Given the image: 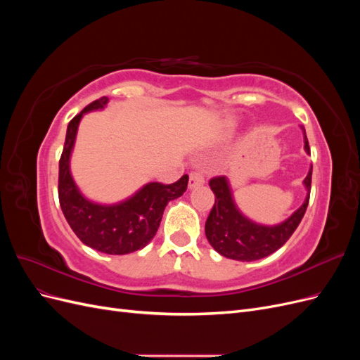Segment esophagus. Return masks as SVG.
<instances>
[{"instance_id":"esophagus-1","label":"esophagus","mask_w":360,"mask_h":360,"mask_svg":"<svg viewBox=\"0 0 360 360\" xmlns=\"http://www.w3.org/2000/svg\"><path fill=\"white\" fill-rule=\"evenodd\" d=\"M204 184V176L200 171H192L191 176H189V188L195 189Z\"/></svg>"}]
</instances>
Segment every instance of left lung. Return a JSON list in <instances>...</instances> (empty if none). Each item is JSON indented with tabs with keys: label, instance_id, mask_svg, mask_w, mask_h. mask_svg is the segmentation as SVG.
Here are the masks:
<instances>
[{
	"label": "left lung",
	"instance_id": "left-lung-1",
	"mask_svg": "<svg viewBox=\"0 0 360 360\" xmlns=\"http://www.w3.org/2000/svg\"><path fill=\"white\" fill-rule=\"evenodd\" d=\"M304 135V151L311 155L307 132L302 126ZM312 167L307 179L303 180L308 191L304 202L282 224L267 226L249 221L234 204L230 183L226 177H214L209 181L210 189L214 193L213 209L205 221L207 240L216 252L237 261H255L274 254L296 231L302 217L307 212L311 193Z\"/></svg>",
	"mask_w": 360,
	"mask_h": 360
}]
</instances>
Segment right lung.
Here are the masks:
<instances>
[{"instance_id": "right-lung-1", "label": "right lung", "mask_w": 360, "mask_h": 360, "mask_svg": "<svg viewBox=\"0 0 360 360\" xmlns=\"http://www.w3.org/2000/svg\"><path fill=\"white\" fill-rule=\"evenodd\" d=\"M106 103L108 97H101L70 120L60 158L58 198L64 217L84 245L103 254L124 255L150 243L160 225L167 204L181 197L188 188L189 177L184 174L172 184L148 183L134 197L118 204L103 205L86 200L72 179L70 155L82 115L102 110Z\"/></svg>"}]
</instances>
